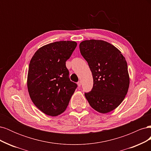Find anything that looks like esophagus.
<instances>
[{"instance_id":"34e87169","label":"esophagus","mask_w":151,"mask_h":151,"mask_svg":"<svg viewBox=\"0 0 151 151\" xmlns=\"http://www.w3.org/2000/svg\"><path fill=\"white\" fill-rule=\"evenodd\" d=\"M77 85H78L79 87H81V81L77 82Z\"/></svg>"}]
</instances>
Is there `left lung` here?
Masks as SVG:
<instances>
[{
  "label": "left lung",
  "instance_id": "left-lung-1",
  "mask_svg": "<svg viewBox=\"0 0 151 151\" xmlns=\"http://www.w3.org/2000/svg\"><path fill=\"white\" fill-rule=\"evenodd\" d=\"M79 48L93 77V88L85 97L96 111L110 112L121 104L129 89L125 58L119 50L103 40L83 41Z\"/></svg>",
  "mask_w": 151,
  "mask_h": 151
}]
</instances>
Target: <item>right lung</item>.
Wrapping results in <instances>:
<instances>
[{
	"label": "right lung",
	"mask_w": 151,
	"mask_h": 151,
	"mask_svg": "<svg viewBox=\"0 0 151 151\" xmlns=\"http://www.w3.org/2000/svg\"><path fill=\"white\" fill-rule=\"evenodd\" d=\"M76 47L77 43L70 41L50 43L39 48L30 61L28 92L35 106L47 115L64 111L77 88L65 65Z\"/></svg>",
	"instance_id": "right-lung-1"
}]
</instances>
